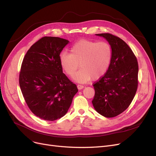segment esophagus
Listing matches in <instances>:
<instances>
[{
  "label": "esophagus",
  "mask_w": 156,
  "mask_h": 156,
  "mask_svg": "<svg viewBox=\"0 0 156 156\" xmlns=\"http://www.w3.org/2000/svg\"><path fill=\"white\" fill-rule=\"evenodd\" d=\"M77 87H78V88L79 90H81V89H82V88H84V86H83V85H80V84H78V85H77Z\"/></svg>",
  "instance_id": "1"
}]
</instances>
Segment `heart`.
I'll use <instances>...</instances> for the list:
<instances>
[{"label": "heart", "instance_id": "obj_1", "mask_svg": "<svg viewBox=\"0 0 156 156\" xmlns=\"http://www.w3.org/2000/svg\"><path fill=\"white\" fill-rule=\"evenodd\" d=\"M112 59V48L105 42H97L81 40L74 44L70 54L62 52L59 55L62 69L70 77L80 83L99 79L108 71Z\"/></svg>", "mask_w": 156, "mask_h": 156}]
</instances>
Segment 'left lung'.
I'll return each instance as SVG.
<instances>
[{
  "label": "left lung",
  "instance_id": "obj_1",
  "mask_svg": "<svg viewBox=\"0 0 156 156\" xmlns=\"http://www.w3.org/2000/svg\"><path fill=\"white\" fill-rule=\"evenodd\" d=\"M96 35L108 41L112 59L108 71L93 83L92 102L97 112L113 118L124 112L133 99L138 84V64L132 50L122 39L110 34Z\"/></svg>",
  "mask_w": 156,
  "mask_h": 156
}]
</instances>
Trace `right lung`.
<instances>
[{
    "label": "right lung",
    "mask_w": 156,
    "mask_h": 156,
    "mask_svg": "<svg viewBox=\"0 0 156 156\" xmlns=\"http://www.w3.org/2000/svg\"><path fill=\"white\" fill-rule=\"evenodd\" d=\"M69 41L44 37L24 55L19 76L23 97L30 111L46 121L64 116L78 92L76 85L62 73L59 55Z\"/></svg>",
    "instance_id": "obj_1"
}]
</instances>
